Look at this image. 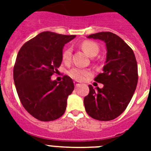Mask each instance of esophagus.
I'll return each mask as SVG.
<instances>
[{
	"mask_svg": "<svg viewBox=\"0 0 151 151\" xmlns=\"http://www.w3.org/2000/svg\"><path fill=\"white\" fill-rule=\"evenodd\" d=\"M73 83H74V86H75L76 87H78V86H80V84H79V82H78V81H74Z\"/></svg>",
	"mask_w": 151,
	"mask_h": 151,
	"instance_id": "1",
	"label": "esophagus"
}]
</instances>
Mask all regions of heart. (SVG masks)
I'll return each mask as SVG.
<instances>
[{
  "label": "heart",
  "mask_w": 151,
  "mask_h": 151,
  "mask_svg": "<svg viewBox=\"0 0 151 151\" xmlns=\"http://www.w3.org/2000/svg\"><path fill=\"white\" fill-rule=\"evenodd\" d=\"M81 47L88 54L90 57L96 56L99 52V47L96 42L89 40H86L81 43ZM72 55V49L70 47H65L62 54V58L63 62L69 63L71 59ZM69 76L76 81H83L87 77L91 75V72L88 70L86 69H81L78 67H73L68 71Z\"/></svg>",
  "instance_id": "1"
}]
</instances>
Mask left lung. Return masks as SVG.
Listing matches in <instances>:
<instances>
[{
  "mask_svg": "<svg viewBox=\"0 0 151 151\" xmlns=\"http://www.w3.org/2000/svg\"><path fill=\"white\" fill-rule=\"evenodd\" d=\"M88 38L104 41L107 58L103 72L94 80L102 88L88 86L89 93L84 98L86 112L101 121L116 119L127 109L138 83V65L133 50L121 38L109 32H98Z\"/></svg>",
  "mask_w": 151,
  "mask_h": 151,
  "instance_id": "left-lung-1",
  "label": "left lung"
}]
</instances>
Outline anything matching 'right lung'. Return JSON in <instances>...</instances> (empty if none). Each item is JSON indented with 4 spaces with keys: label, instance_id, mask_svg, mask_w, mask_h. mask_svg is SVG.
<instances>
[{
    "label": "right lung",
    "instance_id": "right-lung-1",
    "mask_svg": "<svg viewBox=\"0 0 151 151\" xmlns=\"http://www.w3.org/2000/svg\"><path fill=\"white\" fill-rule=\"evenodd\" d=\"M75 35L43 32L27 41L18 52L13 79L17 94L26 111L40 121H52L63 116L66 101L74 89L73 80L51 81L62 63L63 48Z\"/></svg>",
    "mask_w": 151,
    "mask_h": 151
}]
</instances>
